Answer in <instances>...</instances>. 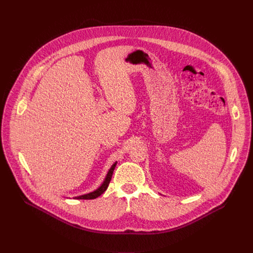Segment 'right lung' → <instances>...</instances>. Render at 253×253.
I'll use <instances>...</instances> for the list:
<instances>
[{"label": "right lung", "mask_w": 253, "mask_h": 253, "mask_svg": "<svg viewBox=\"0 0 253 253\" xmlns=\"http://www.w3.org/2000/svg\"><path fill=\"white\" fill-rule=\"evenodd\" d=\"M116 164H117V163H114V164L112 165V167L110 168L109 172H108V174H107V176H106V178H105V180H104V182L102 183V185H101L98 189H96L95 191L90 192V193H88V194H84V195L77 196V197H75V198H76V199H95V198L99 197L101 194H103V193L106 191V189L108 188V186H109V183H110V181H111V178H112L113 171H114V169H115Z\"/></svg>", "instance_id": "1"}]
</instances>
